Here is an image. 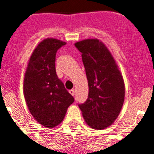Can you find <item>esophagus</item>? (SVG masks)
<instances>
[{"instance_id":"34e87169","label":"esophagus","mask_w":154,"mask_h":154,"mask_svg":"<svg viewBox=\"0 0 154 154\" xmlns=\"http://www.w3.org/2000/svg\"><path fill=\"white\" fill-rule=\"evenodd\" d=\"M69 93H70V94L72 95L73 97H74V96H75V91H74V90H73V89L69 90Z\"/></svg>"}]
</instances>
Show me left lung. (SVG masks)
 Wrapping results in <instances>:
<instances>
[{
	"label": "left lung",
	"mask_w": 154,
	"mask_h": 154,
	"mask_svg": "<svg viewBox=\"0 0 154 154\" xmlns=\"http://www.w3.org/2000/svg\"><path fill=\"white\" fill-rule=\"evenodd\" d=\"M74 45L81 53L88 83V98L78 106L89 127L103 130L111 126L119 115L125 96L123 79L103 42L92 38Z\"/></svg>",
	"instance_id": "obj_1"
}]
</instances>
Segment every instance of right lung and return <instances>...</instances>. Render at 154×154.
Instances as JSON below:
<instances>
[{
  "instance_id": "add662e5",
  "label": "right lung",
  "mask_w": 154,
  "mask_h": 154,
  "mask_svg": "<svg viewBox=\"0 0 154 154\" xmlns=\"http://www.w3.org/2000/svg\"><path fill=\"white\" fill-rule=\"evenodd\" d=\"M65 42L47 38L38 45L30 57L23 82V94L30 112L40 124L54 127L62 122L73 96L57 77L56 53Z\"/></svg>"
}]
</instances>
